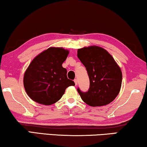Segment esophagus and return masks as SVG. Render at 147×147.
Wrapping results in <instances>:
<instances>
[{"label":"esophagus","instance_id":"esophagus-1","mask_svg":"<svg viewBox=\"0 0 147 147\" xmlns=\"http://www.w3.org/2000/svg\"><path fill=\"white\" fill-rule=\"evenodd\" d=\"M74 82H75V85H76V86L78 84V80H77V79L74 80Z\"/></svg>","mask_w":147,"mask_h":147}]
</instances>
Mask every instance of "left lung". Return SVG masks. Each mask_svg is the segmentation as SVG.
<instances>
[{
  "label": "left lung",
  "mask_w": 147,
  "mask_h": 147,
  "mask_svg": "<svg viewBox=\"0 0 147 147\" xmlns=\"http://www.w3.org/2000/svg\"><path fill=\"white\" fill-rule=\"evenodd\" d=\"M78 57L86 69L90 87L86 92L77 90L88 105H106L119 94L122 81L121 69L106 50L92 46L78 49Z\"/></svg>",
  "instance_id": "obj_1"
}]
</instances>
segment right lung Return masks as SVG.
<instances>
[{"label":"right lung","mask_w":147,"mask_h":147,"mask_svg":"<svg viewBox=\"0 0 147 147\" xmlns=\"http://www.w3.org/2000/svg\"><path fill=\"white\" fill-rule=\"evenodd\" d=\"M68 54L63 49L52 47L34 59L24 77L25 90L32 100L50 105L61 98L67 88L75 85L62 67Z\"/></svg>","instance_id":"add662e5"}]
</instances>
